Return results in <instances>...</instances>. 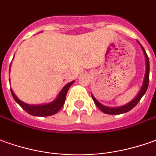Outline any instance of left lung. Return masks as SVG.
<instances>
[{
    "mask_svg": "<svg viewBox=\"0 0 156 156\" xmlns=\"http://www.w3.org/2000/svg\"><path fill=\"white\" fill-rule=\"evenodd\" d=\"M139 43V42H138ZM139 45L141 46V44L139 43ZM142 50L144 51V54L146 58V71H145V76H144V83H143V86H142L140 91L138 92V94L137 95V97L133 98V100L129 102L128 104L123 105V106H121V107H117V108H111V107H106L105 105H101L100 103L97 100L96 98L93 97V95L92 94V98L95 105H97V107L99 109H101L102 111L105 114H108V115H120V114H123V113H126L130 111L132 109H133L134 107L137 105V103L140 101V99L142 98V97L144 95V93L147 91V88H148V86H149V80H150V61H149V57L146 53L145 50L144 49V47H142Z\"/></svg>",
    "mask_w": 156,
    "mask_h": 156,
    "instance_id": "obj_1",
    "label": "left lung"
}]
</instances>
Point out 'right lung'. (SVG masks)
I'll return each instance as SVG.
<instances>
[{"instance_id":"obj_1","label":"right lung","mask_w":156,"mask_h":156,"mask_svg":"<svg viewBox=\"0 0 156 156\" xmlns=\"http://www.w3.org/2000/svg\"><path fill=\"white\" fill-rule=\"evenodd\" d=\"M73 82H74V80L69 82V83H68L67 85H65L64 88L61 90V92H59L58 96L57 97L55 100L52 101L50 104H47V105H27V104L23 103L21 100H19V98H17V96L14 94V92H12V89H11V92H12V95L13 97L14 100L28 114H30L31 115H35V116H49V115H52L57 114L61 109V108L63 107V105H64V102H65L68 90L70 87V86L73 84Z\"/></svg>"}]
</instances>
